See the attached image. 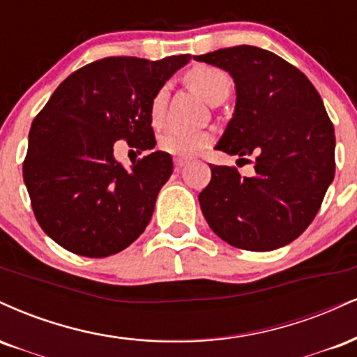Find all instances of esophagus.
<instances>
[{"label":"esophagus","mask_w":357,"mask_h":357,"mask_svg":"<svg viewBox=\"0 0 357 357\" xmlns=\"http://www.w3.org/2000/svg\"><path fill=\"white\" fill-rule=\"evenodd\" d=\"M187 162H188V158H185V157H177V158H174L175 169L180 170L183 165H187Z\"/></svg>","instance_id":"34e87169"}]
</instances>
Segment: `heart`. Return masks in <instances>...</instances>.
Segmentation results:
<instances>
[{"instance_id": "obj_1", "label": "heart", "mask_w": 357, "mask_h": 357, "mask_svg": "<svg viewBox=\"0 0 357 357\" xmlns=\"http://www.w3.org/2000/svg\"><path fill=\"white\" fill-rule=\"evenodd\" d=\"M187 85L202 96L207 103L219 105L227 100L232 90V79L224 70L211 65H197L185 73ZM167 86L158 88L150 100V120L158 127L163 120L167 107ZM212 137L207 132H185V130H165L158 137V146L163 152L178 157L194 155L211 144Z\"/></svg>"}]
</instances>
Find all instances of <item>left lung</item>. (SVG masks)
Masks as SVG:
<instances>
[{
	"label": "left lung",
	"instance_id": "1",
	"mask_svg": "<svg viewBox=\"0 0 357 357\" xmlns=\"http://www.w3.org/2000/svg\"><path fill=\"white\" fill-rule=\"evenodd\" d=\"M229 71L236 110L217 150L254 157V177L211 165L199 194L213 232L237 249L266 252L291 244L321 208L336 172V137L321 95L301 70L257 46L194 56Z\"/></svg>",
	"mask_w": 357,
	"mask_h": 357
}]
</instances>
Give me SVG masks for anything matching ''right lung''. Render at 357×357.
Returning <instances> with one entry per match:
<instances>
[{
	"label": "right lung",
	"instance_id": "1",
	"mask_svg": "<svg viewBox=\"0 0 357 357\" xmlns=\"http://www.w3.org/2000/svg\"><path fill=\"white\" fill-rule=\"evenodd\" d=\"M188 60H96L63 79L33 120L23 180L38 224L63 249L108 257L149 225L174 170L170 153L152 152L125 169L113 145L153 149L150 100Z\"/></svg>",
	"mask_w": 357,
	"mask_h": 357
}]
</instances>
